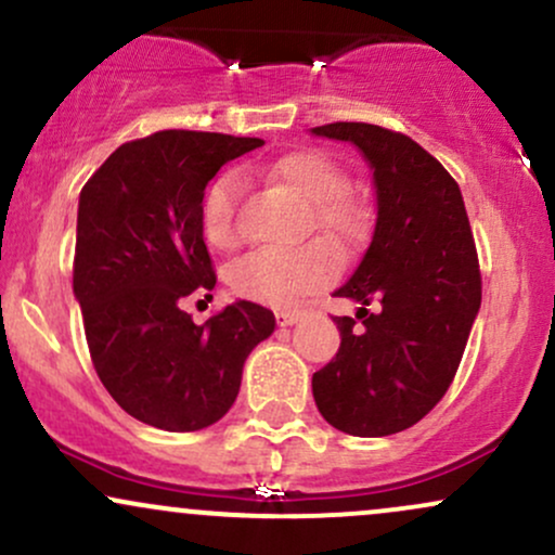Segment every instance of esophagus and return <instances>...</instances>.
I'll use <instances>...</instances> for the list:
<instances>
[{
  "label": "esophagus",
  "instance_id": "34e87169",
  "mask_svg": "<svg viewBox=\"0 0 555 555\" xmlns=\"http://www.w3.org/2000/svg\"><path fill=\"white\" fill-rule=\"evenodd\" d=\"M299 315H302V308H282L276 310V323L279 326H292L299 321Z\"/></svg>",
  "mask_w": 555,
  "mask_h": 555
}]
</instances>
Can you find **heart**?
<instances>
[{"label": "heart", "instance_id": "heart-1", "mask_svg": "<svg viewBox=\"0 0 555 555\" xmlns=\"http://www.w3.org/2000/svg\"><path fill=\"white\" fill-rule=\"evenodd\" d=\"M266 180L308 203V229H315L336 258H347L365 237V208L347 193L349 177L341 164L323 151H286L269 164ZM237 201L240 177L234 171L216 177L203 195L201 232L216 250H232L237 245ZM327 251L318 242L302 247H263L229 269V286L237 297L286 305L328 282L334 260Z\"/></svg>", "mask_w": 555, "mask_h": 555}]
</instances>
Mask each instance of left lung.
<instances>
[{
	"label": "left lung",
	"mask_w": 555,
	"mask_h": 555,
	"mask_svg": "<svg viewBox=\"0 0 555 555\" xmlns=\"http://www.w3.org/2000/svg\"><path fill=\"white\" fill-rule=\"evenodd\" d=\"M313 132L358 145L378 201L371 245L334 292L362 308L334 318L339 352L313 373V397L336 430L391 436L428 415L460 371L482 299L473 229L460 184L404 132L367 122Z\"/></svg>",
	"instance_id": "obj_1"
}]
</instances>
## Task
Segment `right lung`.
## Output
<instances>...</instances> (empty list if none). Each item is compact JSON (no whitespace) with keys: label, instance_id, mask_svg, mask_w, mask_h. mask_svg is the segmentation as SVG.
<instances>
[{"label":"right lung","instance_id":"right-lung-1","mask_svg":"<svg viewBox=\"0 0 555 555\" xmlns=\"http://www.w3.org/2000/svg\"><path fill=\"white\" fill-rule=\"evenodd\" d=\"M258 145L162 130L119 145L82 184L73 289L101 384L140 423L190 433L224 417L247 354L276 326L269 308L247 299L203 326L184 310V299L216 286L201 232L206 184Z\"/></svg>","mask_w":555,"mask_h":555}]
</instances>
